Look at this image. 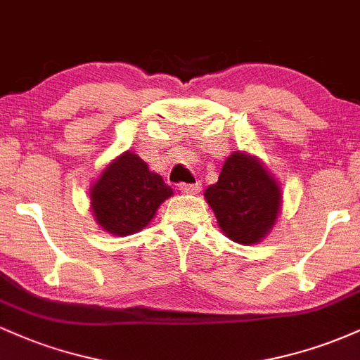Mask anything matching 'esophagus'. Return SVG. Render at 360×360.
Masks as SVG:
<instances>
[{"instance_id":"esophagus-1","label":"esophagus","mask_w":360,"mask_h":360,"mask_svg":"<svg viewBox=\"0 0 360 360\" xmlns=\"http://www.w3.org/2000/svg\"><path fill=\"white\" fill-rule=\"evenodd\" d=\"M179 189L186 194H198L201 191V183H193V184H186V183H181L179 184Z\"/></svg>"}]
</instances>
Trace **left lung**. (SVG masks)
<instances>
[{"mask_svg":"<svg viewBox=\"0 0 360 360\" xmlns=\"http://www.w3.org/2000/svg\"><path fill=\"white\" fill-rule=\"evenodd\" d=\"M281 198L278 181L257 157L243 152L226 157L218 183L205 191L221 232L243 245L259 243L271 232Z\"/></svg>","mask_w":360,"mask_h":360,"instance_id":"left-lung-1","label":"left lung"}]
</instances>
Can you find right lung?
I'll return each instance as SVG.
<instances>
[{"label": "right lung", "mask_w": 360, "mask_h": 360, "mask_svg": "<svg viewBox=\"0 0 360 360\" xmlns=\"http://www.w3.org/2000/svg\"><path fill=\"white\" fill-rule=\"evenodd\" d=\"M172 189L134 152H125L103 169L89 189L91 210L103 230L125 237L150 223Z\"/></svg>", "instance_id": "add662e5"}]
</instances>
